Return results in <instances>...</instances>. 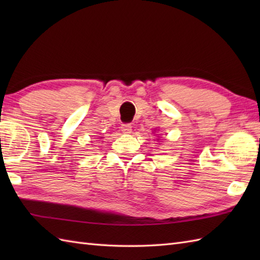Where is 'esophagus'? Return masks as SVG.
<instances>
[{"label": "esophagus", "instance_id": "1", "mask_svg": "<svg viewBox=\"0 0 260 260\" xmlns=\"http://www.w3.org/2000/svg\"><path fill=\"white\" fill-rule=\"evenodd\" d=\"M120 129L125 134H129L132 132V125L131 124H123L120 126Z\"/></svg>", "mask_w": 260, "mask_h": 260}]
</instances>
